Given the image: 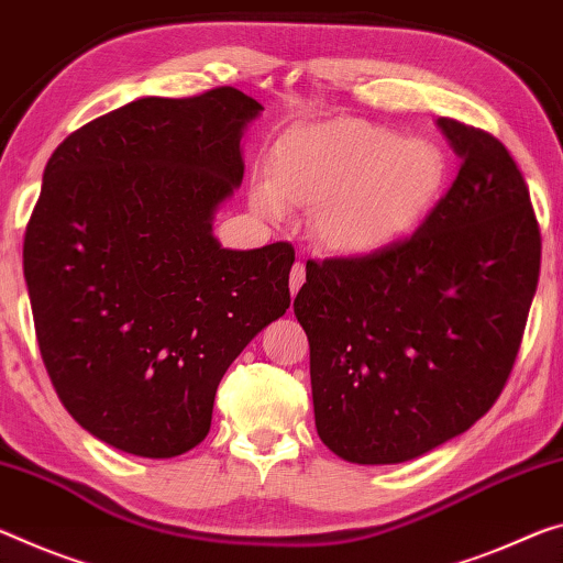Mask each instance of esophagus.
<instances>
[{"instance_id": "34e87169", "label": "esophagus", "mask_w": 563, "mask_h": 563, "mask_svg": "<svg viewBox=\"0 0 563 563\" xmlns=\"http://www.w3.org/2000/svg\"><path fill=\"white\" fill-rule=\"evenodd\" d=\"M302 283H306V265L298 261L290 271V292H292V296H296V292L300 290Z\"/></svg>"}]
</instances>
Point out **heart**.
<instances>
[{
    "instance_id": "b5f03b06",
    "label": "heart",
    "mask_w": 563,
    "mask_h": 563,
    "mask_svg": "<svg viewBox=\"0 0 563 563\" xmlns=\"http://www.w3.org/2000/svg\"><path fill=\"white\" fill-rule=\"evenodd\" d=\"M445 183V157L428 140H398L371 124H323L292 135L275 155V180H257L255 208L283 218L288 205H323L318 235L335 253L396 243L426 218Z\"/></svg>"
}]
</instances>
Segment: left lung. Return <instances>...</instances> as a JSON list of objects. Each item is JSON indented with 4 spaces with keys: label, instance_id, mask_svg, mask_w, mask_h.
Returning a JSON list of instances; mask_svg holds the SVG:
<instances>
[{
    "label": "left lung",
    "instance_id": "8db88e82",
    "mask_svg": "<svg viewBox=\"0 0 563 563\" xmlns=\"http://www.w3.org/2000/svg\"><path fill=\"white\" fill-rule=\"evenodd\" d=\"M439 124L461 167L416 233L308 261L292 302L318 435L351 463L423 456L488 413L537 292L541 230L519 165L490 132Z\"/></svg>",
    "mask_w": 563,
    "mask_h": 563
}]
</instances>
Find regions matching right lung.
Listing matches in <instances>:
<instances>
[{
	"instance_id": "1",
	"label": "right lung",
	"mask_w": 563,
	"mask_h": 563,
	"mask_svg": "<svg viewBox=\"0 0 563 563\" xmlns=\"http://www.w3.org/2000/svg\"><path fill=\"white\" fill-rule=\"evenodd\" d=\"M261 110L235 87L142 97L44 167L22 250L44 368L69 416L132 456L195 449L230 363L290 308V243L225 250L210 233Z\"/></svg>"
}]
</instances>
